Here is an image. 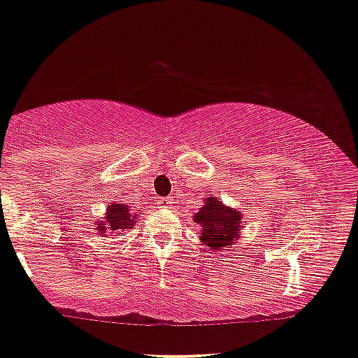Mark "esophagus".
Returning a JSON list of instances; mask_svg holds the SVG:
<instances>
[{
  "label": "esophagus",
  "instance_id": "1",
  "mask_svg": "<svg viewBox=\"0 0 358 358\" xmlns=\"http://www.w3.org/2000/svg\"><path fill=\"white\" fill-rule=\"evenodd\" d=\"M156 204H157L159 209H166V207H169V206L172 204V202H171L169 197H159Z\"/></svg>",
  "mask_w": 358,
  "mask_h": 358
}]
</instances>
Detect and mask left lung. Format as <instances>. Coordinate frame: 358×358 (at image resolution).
I'll use <instances>...</instances> for the list:
<instances>
[{
	"label": "left lung",
	"mask_w": 358,
	"mask_h": 358,
	"mask_svg": "<svg viewBox=\"0 0 358 358\" xmlns=\"http://www.w3.org/2000/svg\"><path fill=\"white\" fill-rule=\"evenodd\" d=\"M241 214L232 207H226L215 197H209L202 209L194 215V222L201 224V241L210 249L232 245L239 236Z\"/></svg>",
	"instance_id": "8db88e82"
}]
</instances>
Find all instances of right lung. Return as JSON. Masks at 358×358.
Listing matches in <instances>:
<instances>
[{"label":"right lung","mask_w":358,"mask_h":358,"mask_svg":"<svg viewBox=\"0 0 358 358\" xmlns=\"http://www.w3.org/2000/svg\"><path fill=\"white\" fill-rule=\"evenodd\" d=\"M136 220L132 217V213L127 204H111L108 207V214H106L104 220L101 224H96V229H98L99 234H104V236H109V234H114L117 231H122V229H129Z\"/></svg>","instance_id":"add662e5"}]
</instances>
